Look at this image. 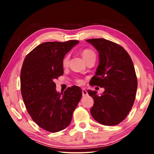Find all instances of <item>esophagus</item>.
I'll return each instance as SVG.
<instances>
[{
  "mask_svg": "<svg viewBox=\"0 0 154 154\" xmlns=\"http://www.w3.org/2000/svg\"><path fill=\"white\" fill-rule=\"evenodd\" d=\"M88 94V92L86 91V90L82 89V95H83V96H87Z\"/></svg>",
  "mask_w": 154,
  "mask_h": 154,
  "instance_id": "1",
  "label": "esophagus"
}]
</instances>
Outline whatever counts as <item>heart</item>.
I'll use <instances>...</instances> for the list:
<instances>
[{
  "mask_svg": "<svg viewBox=\"0 0 154 154\" xmlns=\"http://www.w3.org/2000/svg\"><path fill=\"white\" fill-rule=\"evenodd\" d=\"M94 52L93 51L91 50L90 49H83L82 52V57L83 58V59H86L88 57L90 56L91 55H94ZM69 56H66L62 60V65H63V66H67L68 65H69ZM77 82L79 83H82V79H77Z\"/></svg>",
  "mask_w": 154,
  "mask_h": 154,
  "instance_id": "heart-1",
  "label": "heart"
}]
</instances>
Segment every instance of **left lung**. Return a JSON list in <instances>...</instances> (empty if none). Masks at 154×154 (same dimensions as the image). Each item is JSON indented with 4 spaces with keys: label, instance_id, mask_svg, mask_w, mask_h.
<instances>
[{
    "label": "left lung",
    "instance_id": "1",
    "mask_svg": "<svg viewBox=\"0 0 154 154\" xmlns=\"http://www.w3.org/2000/svg\"><path fill=\"white\" fill-rule=\"evenodd\" d=\"M98 52L99 64L91 85L105 88L101 96L88 90L94 99L90 113L96 122L105 126L119 124L133 105L137 90V78L129 54L118 44L105 38L86 40Z\"/></svg>",
    "mask_w": 154,
    "mask_h": 154
}]
</instances>
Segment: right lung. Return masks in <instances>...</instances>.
Segmentation results:
<instances>
[{
    "instance_id": "obj_1",
    "label": "right lung",
    "mask_w": 154,
    "mask_h": 154,
    "mask_svg": "<svg viewBox=\"0 0 154 154\" xmlns=\"http://www.w3.org/2000/svg\"><path fill=\"white\" fill-rule=\"evenodd\" d=\"M79 41L45 42L32 49L21 70V93L28 113L41 128L51 132L64 130L82 96L79 87L56 91L54 80L63 75L62 60Z\"/></svg>"
}]
</instances>
